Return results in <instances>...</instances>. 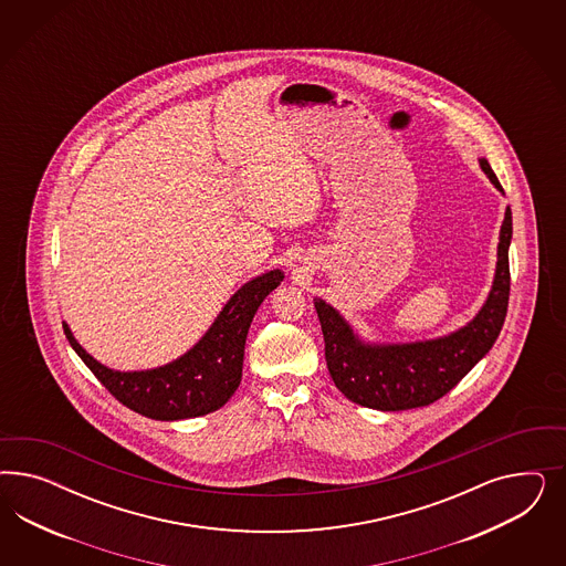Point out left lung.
Masks as SVG:
<instances>
[{
  "label": "left lung",
  "mask_w": 566,
  "mask_h": 566,
  "mask_svg": "<svg viewBox=\"0 0 566 566\" xmlns=\"http://www.w3.org/2000/svg\"><path fill=\"white\" fill-rule=\"evenodd\" d=\"M480 166L502 192L485 157H481ZM511 239L513 213L506 207L497 242L496 274L483 307L467 326L433 340L365 343L336 308L315 298L326 343L327 369L336 388L348 400L377 411H409L428 407L448 395L490 353L504 326L511 294Z\"/></svg>",
  "instance_id": "1"
}]
</instances>
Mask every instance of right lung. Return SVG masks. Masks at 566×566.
Wrapping results in <instances>:
<instances>
[{"label":"right lung","mask_w":566,"mask_h":566,"mask_svg":"<svg viewBox=\"0 0 566 566\" xmlns=\"http://www.w3.org/2000/svg\"><path fill=\"white\" fill-rule=\"evenodd\" d=\"M284 280L272 270L249 280L230 296L206 336L182 357L145 371H116L93 359L64 322V334L109 395L130 411L155 421H178L218 411L237 392L242 377L244 343L263 298Z\"/></svg>","instance_id":"1"}]
</instances>
